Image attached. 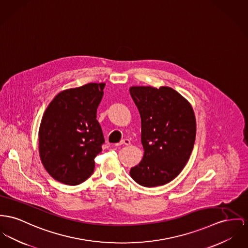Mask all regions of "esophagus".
I'll return each mask as SVG.
<instances>
[{
    "label": "esophagus",
    "instance_id": "esophagus-1",
    "mask_svg": "<svg viewBox=\"0 0 248 248\" xmlns=\"http://www.w3.org/2000/svg\"><path fill=\"white\" fill-rule=\"evenodd\" d=\"M131 144V141L129 139H122L117 145L121 146V145H125V146H129Z\"/></svg>",
    "mask_w": 248,
    "mask_h": 248
}]
</instances>
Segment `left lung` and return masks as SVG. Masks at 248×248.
I'll use <instances>...</instances> for the list:
<instances>
[{
	"label": "left lung",
	"instance_id": "1",
	"mask_svg": "<svg viewBox=\"0 0 248 248\" xmlns=\"http://www.w3.org/2000/svg\"><path fill=\"white\" fill-rule=\"evenodd\" d=\"M130 93L141 116L144 148L130 175L145 187L164 185L182 172L192 153L197 132L193 107L168 86H132Z\"/></svg>",
	"mask_w": 248,
	"mask_h": 248
}]
</instances>
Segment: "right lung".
Instances as JSON below:
<instances>
[{
  "label": "right lung",
  "instance_id": "obj_1",
  "mask_svg": "<svg viewBox=\"0 0 248 248\" xmlns=\"http://www.w3.org/2000/svg\"><path fill=\"white\" fill-rule=\"evenodd\" d=\"M105 83H90L58 93L47 107L38 132L39 156L57 182L78 185L93 173L104 137L97 109Z\"/></svg>",
  "mask_w": 248,
  "mask_h": 248
}]
</instances>
